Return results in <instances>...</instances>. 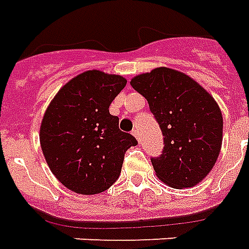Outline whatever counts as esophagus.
<instances>
[{
	"instance_id": "34e87169",
	"label": "esophagus",
	"mask_w": 249,
	"mask_h": 249,
	"mask_svg": "<svg viewBox=\"0 0 249 249\" xmlns=\"http://www.w3.org/2000/svg\"><path fill=\"white\" fill-rule=\"evenodd\" d=\"M132 134H133L134 137L137 139V141H140V133H139V130H137V129H133V130H132Z\"/></svg>"
}]
</instances>
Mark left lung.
<instances>
[{"label":"left lung","instance_id":"1","mask_svg":"<svg viewBox=\"0 0 249 249\" xmlns=\"http://www.w3.org/2000/svg\"><path fill=\"white\" fill-rule=\"evenodd\" d=\"M149 103L163 136L153 157L156 176L174 189L198 185L213 170L223 140V117L213 97L183 72L158 67L132 79Z\"/></svg>","mask_w":249,"mask_h":249}]
</instances>
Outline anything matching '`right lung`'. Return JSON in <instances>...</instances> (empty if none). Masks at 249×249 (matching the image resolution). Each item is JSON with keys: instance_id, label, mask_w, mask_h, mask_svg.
<instances>
[{"instance_id": "add662e5", "label": "right lung", "mask_w": 249, "mask_h": 249, "mask_svg": "<svg viewBox=\"0 0 249 249\" xmlns=\"http://www.w3.org/2000/svg\"><path fill=\"white\" fill-rule=\"evenodd\" d=\"M126 79L91 70L71 79L47 107L40 148L58 181L78 194H99L119 178L125 152L137 145L119 129L109 106Z\"/></svg>"}]
</instances>
